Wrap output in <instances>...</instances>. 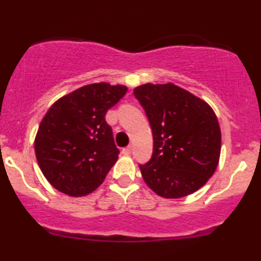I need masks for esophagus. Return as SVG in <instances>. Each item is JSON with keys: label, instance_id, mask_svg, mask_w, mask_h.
<instances>
[{"label": "esophagus", "instance_id": "1", "mask_svg": "<svg viewBox=\"0 0 261 261\" xmlns=\"http://www.w3.org/2000/svg\"><path fill=\"white\" fill-rule=\"evenodd\" d=\"M131 150H133V147H131V146L125 147V148H122V154L128 155V154H130V153H131Z\"/></svg>", "mask_w": 261, "mask_h": 261}]
</instances>
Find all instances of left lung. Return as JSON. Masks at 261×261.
<instances>
[{
  "instance_id": "8db88e82",
  "label": "left lung",
  "mask_w": 261,
  "mask_h": 261,
  "mask_svg": "<svg viewBox=\"0 0 261 261\" xmlns=\"http://www.w3.org/2000/svg\"><path fill=\"white\" fill-rule=\"evenodd\" d=\"M153 134L150 161L140 165L144 182L163 198L196 192L219 164L221 131L205 100L176 85L144 84L134 90Z\"/></svg>"
}]
</instances>
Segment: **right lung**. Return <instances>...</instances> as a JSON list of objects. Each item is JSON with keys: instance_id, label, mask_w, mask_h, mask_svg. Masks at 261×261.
Returning a JSON list of instances; mask_svg holds the SVG:
<instances>
[{"instance_id": "obj_1", "label": "right lung", "mask_w": 261, "mask_h": 261, "mask_svg": "<svg viewBox=\"0 0 261 261\" xmlns=\"http://www.w3.org/2000/svg\"><path fill=\"white\" fill-rule=\"evenodd\" d=\"M126 91L124 85H85L47 111L35 137V154L43 176L59 192L86 196L105 181L119 155L106 113Z\"/></svg>"}]
</instances>
